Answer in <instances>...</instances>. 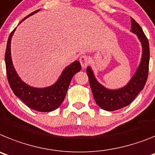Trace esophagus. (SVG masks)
<instances>
[{
	"label": "esophagus",
	"instance_id": "34e87169",
	"mask_svg": "<svg viewBox=\"0 0 155 155\" xmlns=\"http://www.w3.org/2000/svg\"><path fill=\"white\" fill-rule=\"evenodd\" d=\"M79 61H80V64H81L82 67L83 68H85L90 63V61H89V58L86 55H82L80 58H79Z\"/></svg>",
	"mask_w": 155,
	"mask_h": 155
}]
</instances>
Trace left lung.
<instances>
[{"instance_id": "1", "label": "left lung", "mask_w": 155, "mask_h": 155, "mask_svg": "<svg viewBox=\"0 0 155 155\" xmlns=\"http://www.w3.org/2000/svg\"><path fill=\"white\" fill-rule=\"evenodd\" d=\"M131 32L137 35L143 47L142 58L134 77L126 87L119 90H107L101 85L94 77L90 67L87 68L89 83L92 90L94 100L97 105L106 111H115L129 105L142 91L146 84L149 72L150 48L148 40L140 25L131 18Z\"/></svg>"}]
</instances>
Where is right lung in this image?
Segmentation results:
<instances>
[{
  "label": "right lung",
  "mask_w": 155,
  "mask_h": 155,
  "mask_svg": "<svg viewBox=\"0 0 155 155\" xmlns=\"http://www.w3.org/2000/svg\"><path fill=\"white\" fill-rule=\"evenodd\" d=\"M38 11H35L25 17L21 22ZM15 30V29L11 33L8 37L5 57L7 77L9 85L16 96L32 109L41 112L54 111L61 105L64 101L71 79L76 72L81 70V64L79 61H76L66 67L57 83L51 87L46 88H33L29 87L20 79L13 67L11 57V40Z\"/></svg>",
  "instance_id": "obj_1"
}]
</instances>
